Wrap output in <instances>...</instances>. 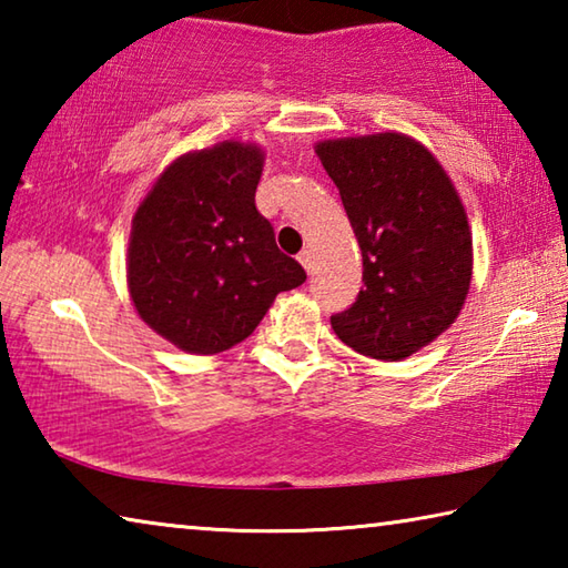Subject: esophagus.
I'll use <instances>...</instances> for the list:
<instances>
[{
    "instance_id": "1",
    "label": "esophagus",
    "mask_w": 568,
    "mask_h": 568,
    "mask_svg": "<svg viewBox=\"0 0 568 568\" xmlns=\"http://www.w3.org/2000/svg\"><path fill=\"white\" fill-rule=\"evenodd\" d=\"M297 261H301V265L305 267L307 273H313V253H311V250H301V255H297Z\"/></svg>"
}]
</instances>
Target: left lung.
<instances>
[{
  "label": "left lung",
  "instance_id": "1",
  "mask_svg": "<svg viewBox=\"0 0 568 568\" xmlns=\"http://www.w3.org/2000/svg\"><path fill=\"white\" fill-rule=\"evenodd\" d=\"M363 253V291L331 315L361 355L400 361L438 338L464 307L470 230L454 182L420 142L398 132L318 142Z\"/></svg>",
  "mask_w": 568,
  "mask_h": 568
}]
</instances>
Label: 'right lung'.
Here are the masks:
<instances>
[{"mask_svg": "<svg viewBox=\"0 0 568 568\" xmlns=\"http://www.w3.org/2000/svg\"><path fill=\"white\" fill-rule=\"evenodd\" d=\"M263 150L245 142L178 158L132 220L128 285L140 318L178 348L213 355L245 341L275 295L305 283L257 213Z\"/></svg>", "mask_w": 568, "mask_h": 568, "instance_id": "1", "label": "right lung"}]
</instances>
